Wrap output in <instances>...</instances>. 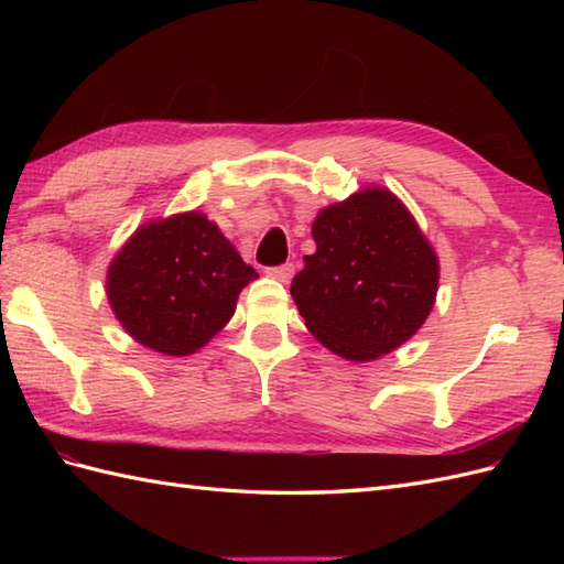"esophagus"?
Segmentation results:
<instances>
[{"label":"esophagus","mask_w":564,"mask_h":564,"mask_svg":"<svg viewBox=\"0 0 564 564\" xmlns=\"http://www.w3.org/2000/svg\"><path fill=\"white\" fill-rule=\"evenodd\" d=\"M293 273H295V267H293L291 261L289 263H281V267H271L269 269L271 279H279L281 283H289L293 279Z\"/></svg>","instance_id":"34e87169"}]
</instances>
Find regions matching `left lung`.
<instances>
[{"instance_id":"obj_1","label":"left lung","mask_w":564,"mask_h":564,"mask_svg":"<svg viewBox=\"0 0 564 564\" xmlns=\"http://www.w3.org/2000/svg\"><path fill=\"white\" fill-rule=\"evenodd\" d=\"M315 254L291 295L305 327L344 358L390 354L424 325L438 289V261L414 218L386 188L329 206L313 223Z\"/></svg>"}]
</instances>
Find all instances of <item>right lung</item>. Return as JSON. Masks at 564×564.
I'll return each instance as SVG.
<instances>
[{"instance_id":"obj_1","label":"right lung","mask_w":564,"mask_h":564,"mask_svg":"<svg viewBox=\"0 0 564 564\" xmlns=\"http://www.w3.org/2000/svg\"><path fill=\"white\" fill-rule=\"evenodd\" d=\"M257 275L218 225L184 213L130 237L111 263L106 293L130 337L186 356L227 325L239 291Z\"/></svg>"}]
</instances>
